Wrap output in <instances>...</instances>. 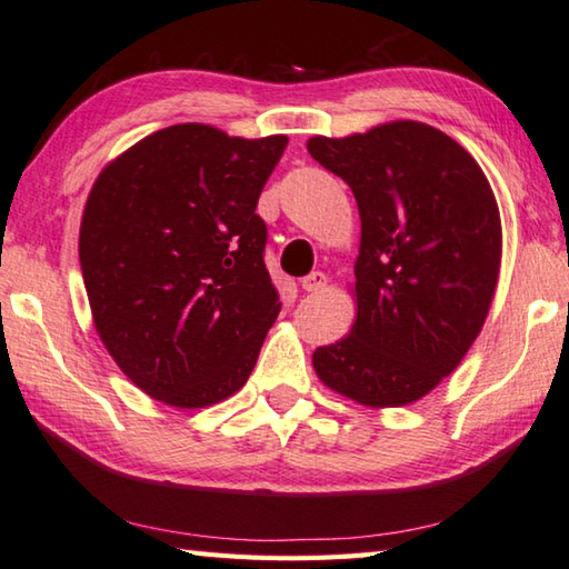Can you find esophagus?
I'll return each mask as SVG.
<instances>
[{
    "instance_id": "1",
    "label": "esophagus",
    "mask_w": 569,
    "mask_h": 569,
    "mask_svg": "<svg viewBox=\"0 0 569 569\" xmlns=\"http://www.w3.org/2000/svg\"><path fill=\"white\" fill-rule=\"evenodd\" d=\"M327 287V274L325 272H309L302 277V289L305 292H321Z\"/></svg>"
}]
</instances>
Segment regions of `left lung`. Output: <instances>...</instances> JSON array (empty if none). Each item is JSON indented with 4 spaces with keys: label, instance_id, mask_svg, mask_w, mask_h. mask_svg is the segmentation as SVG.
<instances>
[{
    "label": "left lung",
    "instance_id": "1",
    "mask_svg": "<svg viewBox=\"0 0 569 569\" xmlns=\"http://www.w3.org/2000/svg\"><path fill=\"white\" fill-rule=\"evenodd\" d=\"M307 151L351 188L361 218L357 319L315 351L317 377L371 409L413 403L483 329L502 252L496 196L463 146L418 121L315 136Z\"/></svg>",
    "mask_w": 569,
    "mask_h": 569
}]
</instances>
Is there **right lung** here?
Instances as JSON below:
<instances>
[{
	"label": "right lung",
	"mask_w": 569,
	"mask_h": 569,
	"mask_svg": "<svg viewBox=\"0 0 569 569\" xmlns=\"http://www.w3.org/2000/svg\"><path fill=\"white\" fill-rule=\"evenodd\" d=\"M284 148L287 136L178 123L96 178L79 232L86 295L103 347L151 399L206 409L250 379L280 315L254 208Z\"/></svg>",
	"instance_id": "right-lung-1"
}]
</instances>
